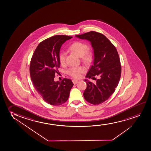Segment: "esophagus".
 Segmentation results:
<instances>
[{"instance_id":"34e87169","label":"esophagus","mask_w":151,"mask_h":151,"mask_svg":"<svg viewBox=\"0 0 151 151\" xmlns=\"http://www.w3.org/2000/svg\"><path fill=\"white\" fill-rule=\"evenodd\" d=\"M73 83L74 84H77L78 83V81H77V80H73Z\"/></svg>"}]
</instances>
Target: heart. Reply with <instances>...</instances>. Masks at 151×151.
<instances>
[{
  "label": "heart",
  "mask_w": 151,
  "mask_h": 151,
  "mask_svg": "<svg viewBox=\"0 0 151 151\" xmlns=\"http://www.w3.org/2000/svg\"><path fill=\"white\" fill-rule=\"evenodd\" d=\"M69 49L81 57L82 60L84 63H88L92 60V53L90 50H87L88 45L86 43L81 41H75L70 46ZM66 56V53L65 52H62L59 54V60L61 65H65ZM84 71L85 69L82 67H72L68 70V73L73 77L78 78L81 77V74Z\"/></svg>",
  "instance_id": "b5f03b06"
}]
</instances>
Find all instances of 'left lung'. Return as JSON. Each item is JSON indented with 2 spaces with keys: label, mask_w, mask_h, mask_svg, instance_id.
Listing matches in <instances>:
<instances>
[{
  "label": "left lung",
  "mask_w": 151,
  "mask_h": 151,
  "mask_svg": "<svg viewBox=\"0 0 151 151\" xmlns=\"http://www.w3.org/2000/svg\"><path fill=\"white\" fill-rule=\"evenodd\" d=\"M90 42L94 52L93 65L86 75V78H99L96 83L85 79L87 87L83 96L86 100L93 104H99L108 100L115 91L119 81L122 67L119 57L115 46L105 36L96 32L75 36Z\"/></svg>",
  "instance_id": "obj_1"
}]
</instances>
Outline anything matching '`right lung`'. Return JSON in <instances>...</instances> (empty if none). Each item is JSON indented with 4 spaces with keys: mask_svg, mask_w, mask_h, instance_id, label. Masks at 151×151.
Segmentation results:
<instances>
[{
    "mask_svg": "<svg viewBox=\"0 0 151 151\" xmlns=\"http://www.w3.org/2000/svg\"><path fill=\"white\" fill-rule=\"evenodd\" d=\"M72 37L56 35L39 43L34 51L29 65V73L34 86L47 104L60 106L67 101L73 83L64 78L61 82L54 81L58 73L59 52L61 47Z\"/></svg>",
    "mask_w": 151,
    "mask_h": 151,
    "instance_id": "right-lung-1",
    "label": "right lung"
}]
</instances>
